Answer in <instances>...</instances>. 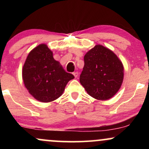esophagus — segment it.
<instances>
[{"label": "esophagus", "instance_id": "esophagus-1", "mask_svg": "<svg viewBox=\"0 0 149 149\" xmlns=\"http://www.w3.org/2000/svg\"><path fill=\"white\" fill-rule=\"evenodd\" d=\"M73 75L74 76L75 78H77V77L78 76V72H73Z\"/></svg>", "mask_w": 149, "mask_h": 149}]
</instances>
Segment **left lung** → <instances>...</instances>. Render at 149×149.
<instances>
[{
	"mask_svg": "<svg viewBox=\"0 0 149 149\" xmlns=\"http://www.w3.org/2000/svg\"><path fill=\"white\" fill-rule=\"evenodd\" d=\"M80 84L89 95L98 100H107L118 91L124 76L121 61L111 49L97 45L84 57Z\"/></svg>",
	"mask_w": 149,
	"mask_h": 149,
	"instance_id": "left-lung-1",
	"label": "left lung"
}]
</instances>
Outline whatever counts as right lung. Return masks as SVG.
<instances>
[{
  "label": "right lung",
  "instance_id": "add662e5",
  "mask_svg": "<svg viewBox=\"0 0 149 149\" xmlns=\"http://www.w3.org/2000/svg\"><path fill=\"white\" fill-rule=\"evenodd\" d=\"M22 78L26 88L36 100L49 102L62 95L68 82L74 76L65 71L45 44H40L29 54Z\"/></svg>",
  "mask_w": 149,
  "mask_h": 149
}]
</instances>
